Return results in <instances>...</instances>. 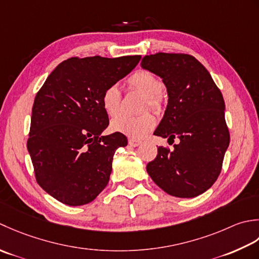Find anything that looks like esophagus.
Masks as SVG:
<instances>
[{"instance_id": "1", "label": "esophagus", "mask_w": 259, "mask_h": 259, "mask_svg": "<svg viewBox=\"0 0 259 259\" xmlns=\"http://www.w3.org/2000/svg\"><path fill=\"white\" fill-rule=\"evenodd\" d=\"M128 144H130L131 146L136 147V146H139V145L141 144V141L135 140V139H130V140H128Z\"/></svg>"}]
</instances>
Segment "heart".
I'll return each instance as SVG.
<instances>
[{"label": "heart", "instance_id": "obj_1", "mask_svg": "<svg viewBox=\"0 0 259 259\" xmlns=\"http://www.w3.org/2000/svg\"><path fill=\"white\" fill-rule=\"evenodd\" d=\"M131 89L142 93L145 96L143 110L149 108L160 112L163 107V81L149 70H137L127 79ZM122 94L116 85H110L104 89L102 94V107L110 117H115L120 113ZM156 119L151 113H144L140 116H118L110 123V128L116 133L124 134L133 139H142L155 127Z\"/></svg>", "mask_w": 259, "mask_h": 259}]
</instances>
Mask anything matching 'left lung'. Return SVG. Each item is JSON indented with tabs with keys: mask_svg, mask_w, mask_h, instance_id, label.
<instances>
[{
	"mask_svg": "<svg viewBox=\"0 0 259 259\" xmlns=\"http://www.w3.org/2000/svg\"><path fill=\"white\" fill-rule=\"evenodd\" d=\"M141 66L161 77L167 91V106L154 135L167 142L179 139L173 151L157 147L146 171L170 196L197 197L217 181L229 146L223 94L190 55L159 52L145 56Z\"/></svg>",
	"mask_w": 259,
	"mask_h": 259,
	"instance_id": "left-lung-1",
	"label": "left lung"
}]
</instances>
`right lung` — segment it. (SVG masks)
Returning <instances> with one entry per match:
<instances>
[{
  "label": "right lung",
  "instance_id": "add662e5",
  "mask_svg": "<svg viewBox=\"0 0 259 259\" xmlns=\"http://www.w3.org/2000/svg\"><path fill=\"white\" fill-rule=\"evenodd\" d=\"M141 56L69 58L56 67L34 98L28 146L36 182L68 205L92 202L109 181L124 134L103 136L109 124L104 89L136 67Z\"/></svg>",
  "mask_w": 259,
  "mask_h": 259
}]
</instances>
